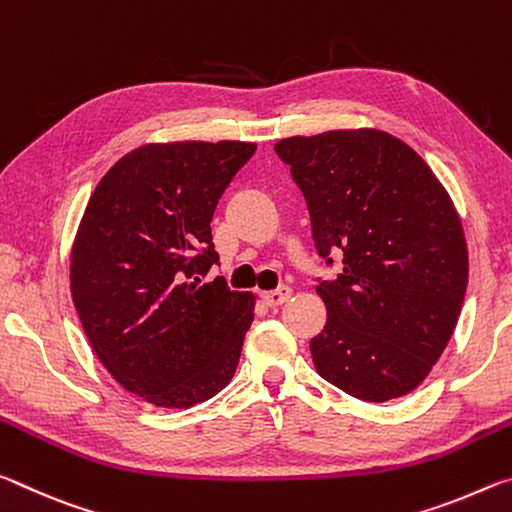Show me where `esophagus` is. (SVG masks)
<instances>
[{
    "mask_svg": "<svg viewBox=\"0 0 512 512\" xmlns=\"http://www.w3.org/2000/svg\"><path fill=\"white\" fill-rule=\"evenodd\" d=\"M289 298H291V289L289 287H280V289H275V291H264L262 293V300L266 302L268 307L282 305V302H287Z\"/></svg>",
    "mask_w": 512,
    "mask_h": 512,
    "instance_id": "1",
    "label": "esophagus"
}]
</instances>
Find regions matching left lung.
Returning <instances> with one entry per match:
<instances>
[{
  "label": "left lung",
  "mask_w": 512,
  "mask_h": 512,
  "mask_svg": "<svg viewBox=\"0 0 512 512\" xmlns=\"http://www.w3.org/2000/svg\"><path fill=\"white\" fill-rule=\"evenodd\" d=\"M275 153L305 196L320 257L343 271L309 343L318 375L363 402L418 388L452 339L467 289L463 225L436 173L375 128L287 137Z\"/></svg>",
  "instance_id": "left-lung-1"
}]
</instances>
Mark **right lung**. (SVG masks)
Instances as JSON below:
<instances>
[{
	"mask_svg": "<svg viewBox=\"0 0 512 512\" xmlns=\"http://www.w3.org/2000/svg\"><path fill=\"white\" fill-rule=\"evenodd\" d=\"M250 142L144 144L99 180L72 246V300L85 336L126 391L189 409L235 375L255 296L223 277L210 221L253 158Z\"/></svg>",
	"mask_w": 512,
	"mask_h": 512,
	"instance_id": "obj_1",
	"label": "right lung"
}]
</instances>
